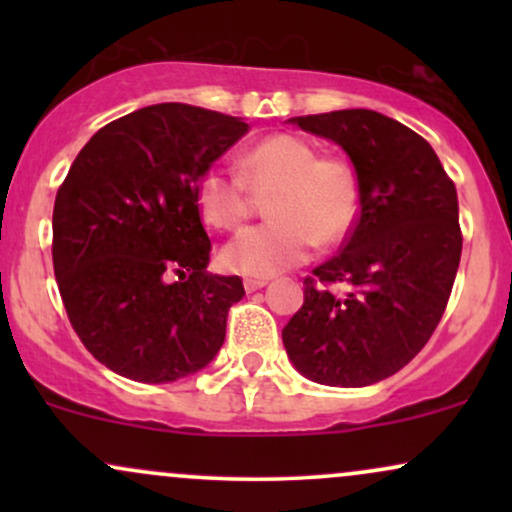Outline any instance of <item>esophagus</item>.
Returning <instances> with one entry per match:
<instances>
[{"label":"esophagus","mask_w":512,"mask_h":512,"mask_svg":"<svg viewBox=\"0 0 512 512\" xmlns=\"http://www.w3.org/2000/svg\"><path fill=\"white\" fill-rule=\"evenodd\" d=\"M243 286H245V291L252 293V291L262 289V286H267V279H245Z\"/></svg>","instance_id":"esophagus-1"}]
</instances>
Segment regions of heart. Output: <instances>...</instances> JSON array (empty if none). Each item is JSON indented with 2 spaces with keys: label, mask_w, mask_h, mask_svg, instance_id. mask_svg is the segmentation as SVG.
I'll return each mask as SVG.
<instances>
[{
  "label": "heart",
  "mask_w": 512,
  "mask_h": 512,
  "mask_svg": "<svg viewBox=\"0 0 512 512\" xmlns=\"http://www.w3.org/2000/svg\"><path fill=\"white\" fill-rule=\"evenodd\" d=\"M264 198L269 221L238 233L221 252L228 272L272 276L313 252L342 243L361 211V185L344 156L317 154L308 139L276 132L252 144L238 175L211 168L197 180V209L211 228L236 231L250 216L252 195Z\"/></svg>",
  "instance_id": "heart-1"
}]
</instances>
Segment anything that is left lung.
<instances>
[{
    "instance_id": "8db88e82",
    "label": "left lung",
    "mask_w": 512,
    "mask_h": 512,
    "mask_svg": "<svg viewBox=\"0 0 512 512\" xmlns=\"http://www.w3.org/2000/svg\"><path fill=\"white\" fill-rule=\"evenodd\" d=\"M291 122L349 154L361 211L339 255L303 279L286 354L315 383L373 385L407 366L445 313L462 255L455 182L424 137L375 110Z\"/></svg>"
}]
</instances>
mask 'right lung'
<instances>
[{
	"instance_id": "right-lung-1",
	"label": "right lung",
	"mask_w": 512,
	"mask_h": 512,
	"mask_svg": "<svg viewBox=\"0 0 512 512\" xmlns=\"http://www.w3.org/2000/svg\"><path fill=\"white\" fill-rule=\"evenodd\" d=\"M245 132L238 117L158 103L101 127L74 158L52 211V267L74 332L115 373L173 383L221 349L245 289L207 272L195 192Z\"/></svg>"
}]
</instances>
